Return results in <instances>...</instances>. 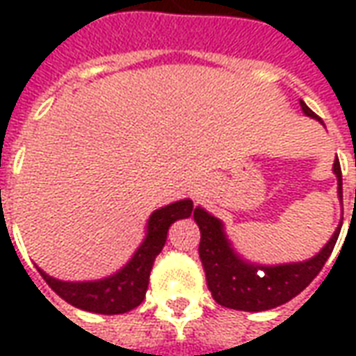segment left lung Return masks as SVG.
Returning <instances> with one entry per match:
<instances>
[{
    "instance_id": "1",
    "label": "left lung",
    "mask_w": 356,
    "mask_h": 356,
    "mask_svg": "<svg viewBox=\"0 0 356 356\" xmlns=\"http://www.w3.org/2000/svg\"><path fill=\"white\" fill-rule=\"evenodd\" d=\"M299 104L307 116L321 120L305 102L299 101ZM334 173L337 177V194L339 198H343L341 168H339L337 158L334 162ZM193 217L200 229L198 254H200L208 288L213 299L219 305L236 309V311H252V313L284 305L286 301H290L305 290L314 280V276L321 273L324 263L328 261L330 254L336 246L339 231H341V225H337L336 232L332 234L328 244L307 261L284 263V265H255V263L242 259L234 252L231 240L225 234L223 223L217 217L208 213L200 206L194 208Z\"/></svg>"
}]
</instances>
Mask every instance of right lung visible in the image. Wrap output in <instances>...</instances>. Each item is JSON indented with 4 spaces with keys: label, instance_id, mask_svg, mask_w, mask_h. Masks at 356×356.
<instances>
[{
    "label": "right lung",
    "instance_id": "1",
    "mask_svg": "<svg viewBox=\"0 0 356 356\" xmlns=\"http://www.w3.org/2000/svg\"><path fill=\"white\" fill-rule=\"evenodd\" d=\"M193 209V200L188 198L156 209L154 213L148 217L147 236L143 240V244L137 248V252L124 267L106 278L91 280V282H65V280H57L53 276L45 275L42 268L38 270L43 276V280L49 284L51 290L68 301L70 305L99 314L127 313L135 307H139L145 299L148 276L154 265L156 255L162 252L165 244L171 223H175L183 217H191Z\"/></svg>",
    "mask_w": 356,
    "mask_h": 356
}]
</instances>
